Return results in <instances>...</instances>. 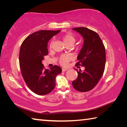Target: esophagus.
I'll return each mask as SVG.
<instances>
[{
  "label": "esophagus",
  "mask_w": 127,
  "mask_h": 127,
  "mask_svg": "<svg viewBox=\"0 0 127 127\" xmlns=\"http://www.w3.org/2000/svg\"><path fill=\"white\" fill-rule=\"evenodd\" d=\"M67 70H68L67 69H66V68H62V71H63V72H65Z\"/></svg>",
  "instance_id": "obj_1"
}]
</instances>
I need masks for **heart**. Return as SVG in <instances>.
I'll list each match as a JSON object with an SVG mask.
<instances>
[{
    "label": "heart",
    "mask_w": 127,
    "mask_h": 127,
    "mask_svg": "<svg viewBox=\"0 0 127 127\" xmlns=\"http://www.w3.org/2000/svg\"><path fill=\"white\" fill-rule=\"evenodd\" d=\"M61 38L63 40V42L65 45H73V44L76 42V38L71 33H65L64 35H62L61 36ZM52 42L50 43L49 45V47L50 48H51L52 46ZM70 60V57L69 55H62V57L60 58L59 61L60 63L63 65H66L68 63V62H69Z\"/></svg>",
    "instance_id": "1"
}]
</instances>
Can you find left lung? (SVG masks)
Returning a JSON list of instances; mask_svg holds the SVG:
<instances>
[{
  "label": "left lung",
  "instance_id": "1",
  "mask_svg": "<svg viewBox=\"0 0 127 127\" xmlns=\"http://www.w3.org/2000/svg\"><path fill=\"white\" fill-rule=\"evenodd\" d=\"M72 30L80 34L84 40L77 57L78 62L76 66L85 67L83 71L76 69L78 77L72 82V85L77 91L87 92L97 84L104 73L106 62L105 49L96 32L86 27L74 28Z\"/></svg>",
  "mask_w": 127,
  "mask_h": 127
}]
</instances>
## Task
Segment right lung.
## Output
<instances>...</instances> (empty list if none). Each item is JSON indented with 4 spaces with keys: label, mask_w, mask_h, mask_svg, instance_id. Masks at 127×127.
Masks as SVG:
<instances>
[{
    "label": "right lung",
    "mask_w": 127,
    "mask_h": 127,
    "mask_svg": "<svg viewBox=\"0 0 127 127\" xmlns=\"http://www.w3.org/2000/svg\"><path fill=\"white\" fill-rule=\"evenodd\" d=\"M60 31L35 32L26 38L21 46L19 61L23 78L29 89L38 95H45L53 91L56 76L62 71L58 65L44 69L42 63L44 56L48 54L49 41Z\"/></svg>",
    "instance_id": "1"
}]
</instances>
